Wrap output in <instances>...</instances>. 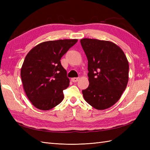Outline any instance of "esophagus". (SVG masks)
<instances>
[{"mask_svg": "<svg viewBox=\"0 0 150 150\" xmlns=\"http://www.w3.org/2000/svg\"><path fill=\"white\" fill-rule=\"evenodd\" d=\"M79 78H76V77H74V78H72L71 79V81L73 82H77L78 81H79Z\"/></svg>", "mask_w": 150, "mask_h": 150, "instance_id": "esophagus-1", "label": "esophagus"}]
</instances>
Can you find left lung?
<instances>
[{
    "label": "left lung",
    "mask_w": 150,
    "mask_h": 150,
    "mask_svg": "<svg viewBox=\"0 0 150 150\" xmlns=\"http://www.w3.org/2000/svg\"><path fill=\"white\" fill-rule=\"evenodd\" d=\"M81 43L88 59L90 82L82 91L84 100L97 110L108 109L119 100L128 84V59L110 41L83 39Z\"/></svg>",
    "instance_id": "obj_1"
}]
</instances>
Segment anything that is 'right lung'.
Masks as SVG:
<instances>
[{
	"instance_id": "obj_1",
	"label": "right lung",
	"mask_w": 150,
	"mask_h": 150,
	"mask_svg": "<svg viewBox=\"0 0 150 150\" xmlns=\"http://www.w3.org/2000/svg\"><path fill=\"white\" fill-rule=\"evenodd\" d=\"M77 41H46L33 47L25 57L21 70L22 85L37 109L50 110L64 99L63 90L69 86V79L60 60Z\"/></svg>"
}]
</instances>
